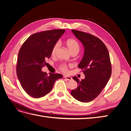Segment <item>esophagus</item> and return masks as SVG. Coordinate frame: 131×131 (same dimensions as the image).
<instances>
[{
  "mask_svg": "<svg viewBox=\"0 0 131 131\" xmlns=\"http://www.w3.org/2000/svg\"><path fill=\"white\" fill-rule=\"evenodd\" d=\"M64 78H65V79L67 81H70V80H72V78L69 77V76H64Z\"/></svg>",
  "mask_w": 131,
  "mask_h": 131,
  "instance_id": "34e87169",
  "label": "esophagus"
}]
</instances>
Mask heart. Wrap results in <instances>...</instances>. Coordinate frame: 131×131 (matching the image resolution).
Returning a JSON list of instances; mask_svg holds the SVG:
<instances>
[{
  "label": "heart",
  "mask_w": 131,
  "mask_h": 131,
  "mask_svg": "<svg viewBox=\"0 0 131 131\" xmlns=\"http://www.w3.org/2000/svg\"><path fill=\"white\" fill-rule=\"evenodd\" d=\"M66 45L68 47V49L70 51V52H72L73 51H78L80 49V46L78 42L75 40L74 39H69L66 41ZM59 46V42H56L55 44L53 45L52 51H51V54L52 55H54L56 53V51L58 48ZM59 68L63 72H67V66L65 64H61L60 67H59Z\"/></svg>",
  "instance_id": "obj_1"
}]
</instances>
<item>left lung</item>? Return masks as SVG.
<instances>
[{
	"label": "left lung",
	"instance_id": "8db88e82",
	"mask_svg": "<svg viewBox=\"0 0 131 131\" xmlns=\"http://www.w3.org/2000/svg\"><path fill=\"white\" fill-rule=\"evenodd\" d=\"M84 47V54L78 67L83 70L85 78L80 81L77 77L73 79L78 88L71 91L77 100L89 102L96 98L106 85L112 74V65L108 50L103 41L94 35L73 29Z\"/></svg>",
	"mask_w": 131,
	"mask_h": 131
}]
</instances>
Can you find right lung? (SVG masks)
<instances>
[{
	"instance_id": "obj_1",
	"label": "right lung",
	"mask_w": 131,
	"mask_h": 131,
	"mask_svg": "<svg viewBox=\"0 0 131 131\" xmlns=\"http://www.w3.org/2000/svg\"><path fill=\"white\" fill-rule=\"evenodd\" d=\"M64 29H53L33 34L23 43L18 55L17 75L22 88L30 96L40 98L49 93L61 74L41 71L50 58L53 45Z\"/></svg>"
}]
</instances>
